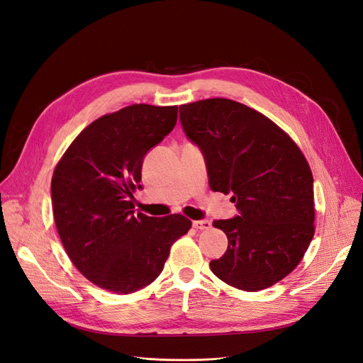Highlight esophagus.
<instances>
[{
  "label": "esophagus",
  "instance_id": "1",
  "mask_svg": "<svg viewBox=\"0 0 363 363\" xmlns=\"http://www.w3.org/2000/svg\"><path fill=\"white\" fill-rule=\"evenodd\" d=\"M192 225L196 230H208V228L212 227V223L208 221V219H201V221H194Z\"/></svg>",
  "mask_w": 363,
  "mask_h": 363
}]
</instances>
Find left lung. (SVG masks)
<instances>
[{
    "instance_id": "1",
    "label": "left lung",
    "mask_w": 363,
    "mask_h": 363,
    "mask_svg": "<svg viewBox=\"0 0 363 363\" xmlns=\"http://www.w3.org/2000/svg\"><path fill=\"white\" fill-rule=\"evenodd\" d=\"M186 136L203 151L212 191L232 194L239 216L218 219L227 235L218 279L267 289L291 274L315 235L313 175L292 138L269 118L227 98L180 106Z\"/></svg>"
}]
</instances>
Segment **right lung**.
Masks as SVG:
<instances>
[{"instance_id": "obj_1", "label": "right lung", "mask_w": 363, "mask_h": 363, "mask_svg": "<svg viewBox=\"0 0 363 363\" xmlns=\"http://www.w3.org/2000/svg\"><path fill=\"white\" fill-rule=\"evenodd\" d=\"M177 106L131 104L77 136L54 168L52 215L68 257L98 288L130 294L162 272L191 219L135 213L144 156L169 135Z\"/></svg>"}]
</instances>
